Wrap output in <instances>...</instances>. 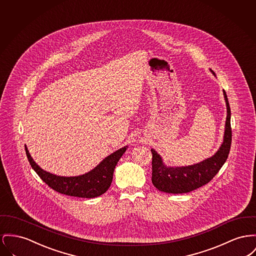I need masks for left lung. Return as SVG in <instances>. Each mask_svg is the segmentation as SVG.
<instances>
[{
	"mask_svg": "<svg viewBox=\"0 0 256 256\" xmlns=\"http://www.w3.org/2000/svg\"><path fill=\"white\" fill-rule=\"evenodd\" d=\"M210 72L216 76L210 68ZM224 96L227 112L224 141L218 150L210 158L192 166H167L160 154L154 149H150L152 154V182L158 190L166 194H186L192 192L208 184L224 164L230 150L232 132L230 126L231 111L224 90Z\"/></svg>",
	"mask_w": 256,
	"mask_h": 256,
	"instance_id": "left-lung-1",
	"label": "left lung"
}]
</instances>
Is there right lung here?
I'll return each mask as SVG.
<instances>
[{
	"instance_id": "1",
	"label": "right lung",
	"mask_w": 256,
	"mask_h": 256,
	"mask_svg": "<svg viewBox=\"0 0 256 256\" xmlns=\"http://www.w3.org/2000/svg\"><path fill=\"white\" fill-rule=\"evenodd\" d=\"M126 149L128 146H124L112 152L94 169L83 175L66 177L47 172L38 166L30 156L29 150L25 145L26 154L30 166L46 184L62 194L82 198H94L106 192L111 186L115 166H117L120 156Z\"/></svg>"
}]
</instances>
